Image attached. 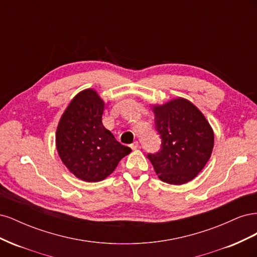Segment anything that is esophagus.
<instances>
[{
    "label": "esophagus",
    "mask_w": 257,
    "mask_h": 257,
    "mask_svg": "<svg viewBox=\"0 0 257 257\" xmlns=\"http://www.w3.org/2000/svg\"><path fill=\"white\" fill-rule=\"evenodd\" d=\"M138 147H139V143H138V142H134L133 144L131 145V148H132V149H133V150H136Z\"/></svg>",
    "instance_id": "esophagus-1"
}]
</instances>
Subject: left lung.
Instances as JSON below:
<instances>
[{
	"label": "left lung",
	"mask_w": 257,
	"mask_h": 257,
	"mask_svg": "<svg viewBox=\"0 0 257 257\" xmlns=\"http://www.w3.org/2000/svg\"><path fill=\"white\" fill-rule=\"evenodd\" d=\"M162 149L149 154L160 180L180 185L193 180L209 161L214 133L204 113L189 99L176 97L150 105Z\"/></svg>",
	"instance_id": "left-lung-1"
}]
</instances>
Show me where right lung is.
<instances>
[{"label":"right lung","mask_w":257,"mask_h":257,"mask_svg":"<svg viewBox=\"0 0 257 257\" xmlns=\"http://www.w3.org/2000/svg\"><path fill=\"white\" fill-rule=\"evenodd\" d=\"M108 103L96 90L84 89L73 97L58 123L59 157L69 172L85 182L104 180L132 152L103 125L102 115Z\"/></svg>","instance_id":"1"}]
</instances>
